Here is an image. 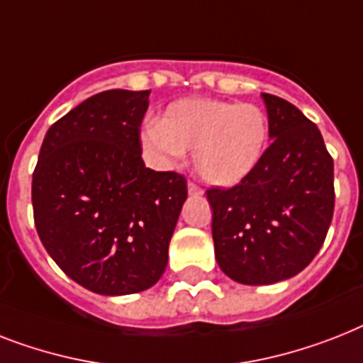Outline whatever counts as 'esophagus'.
I'll return each mask as SVG.
<instances>
[{"mask_svg": "<svg viewBox=\"0 0 363 363\" xmlns=\"http://www.w3.org/2000/svg\"><path fill=\"white\" fill-rule=\"evenodd\" d=\"M188 194H190V196H201L203 190L197 186L196 182H188Z\"/></svg>", "mask_w": 363, "mask_h": 363, "instance_id": "1", "label": "esophagus"}]
</instances>
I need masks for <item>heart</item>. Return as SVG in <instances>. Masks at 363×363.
<instances>
[{
	"instance_id": "obj_1",
	"label": "heart",
	"mask_w": 363,
	"mask_h": 363,
	"mask_svg": "<svg viewBox=\"0 0 363 363\" xmlns=\"http://www.w3.org/2000/svg\"><path fill=\"white\" fill-rule=\"evenodd\" d=\"M143 145L160 162H173L194 149V167L214 186H233L263 160L270 125L255 104L231 100L182 99L141 132Z\"/></svg>"
}]
</instances>
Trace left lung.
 I'll use <instances>...</instances> for the list:
<instances>
[{"label":"left lung","instance_id":"8db88e82","mask_svg":"<svg viewBox=\"0 0 363 363\" xmlns=\"http://www.w3.org/2000/svg\"><path fill=\"white\" fill-rule=\"evenodd\" d=\"M272 143L233 188H208L214 255L229 278L270 285L302 272L319 253L334 214V160L315 123L263 93Z\"/></svg>","mask_w":363,"mask_h":363}]
</instances>
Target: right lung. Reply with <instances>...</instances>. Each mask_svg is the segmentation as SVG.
<instances>
[{"mask_svg":"<svg viewBox=\"0 0 363 363\" xmlns=\"http://www.w3.org/2000/svg\"><path fill=\"white\" fill-rule=\"evenodd\" d=\"M151 91H102L55 121L31 184L40 242L82 287L106 296L160 279L186 201V179L141 158Z\"/></svg>","mask_w":363,"mask_h":363,"instance_id":"obj_1","label":"right lung"}]
</instances>
